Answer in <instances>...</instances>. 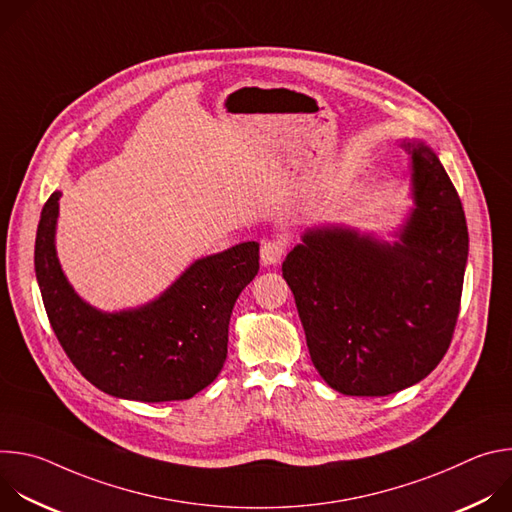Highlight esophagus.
<instances>
[{
	"instance_id": "esophagus-1",
	"label": "esophagus",
	"mask_w": 512,
	"mask_h": 512,
	"mask_svg": "<svg viewBox=\"0 0 512 512\" xmlns=\"http://www.w3.org/2000/svg\"><path fill=\"white\" fill-rule=\"evenodd\" d=\"M283 257V243L281 241H265L261 245V263L263 265H277Z\"/></svg>"
}]
</instances>
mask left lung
I'll return each mask as SVG.
<instances>
[{
    "instance_id": "obj_1",
    "label": "left lung",
    "mask_w": 512,
    "mask_h": 512,
    "mask_svg": "<svg viewBox=\"0 0 512 512\" xmlns=\"http://www.w3.org/2000/svg\"><path fill=\"white\" fill-rule=\"evenodd\" d=\"M411 154L415 208L385 243L346 227L304 233L281 265L308 350L338 393L385 397L425 379L450 348L468 261L460 196L423 141Z\"/></svg>"
}]
</instances>
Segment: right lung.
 <instances>
[{
	"label": "right lung",
	"instance_id": "add662e5",
	"mask_svg": "<svg viewBox=\"0 0 512 512\" xmlns=\"http://www.w3.org/2000/svg\"><path fill=\"white\" fill-rule=\"evenodd\" d=\"M58 200L54 192L42 208L34 267L50 326L70 362L119 399L182 401L208 387L227 360L235 302L259 271V243L202 257L158 300L107 314L83 302L60 269Z\"/></svg>",
	"mask_w": 512,
	"mask_h": 512
}]
</instances>
